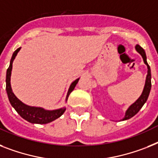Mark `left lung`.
<instances>
[{
    "label": "left lung",
    "instance_id": "left-lung-1",
    "mask_svg": "<svg viewBox=\"0 0 158 158\" xmlns=\"http://www.w3.org/2000/svg\"><path fill=\"white\" fill-rule=\"evenodd\" d=\"M135 49L138 52L140 53V55L143 57V60H144V64L147 65L148 67V74H147L146 77V81H145V85H144V90L142 92V94L140 95V97L136 100V102H135L132 105L130 106V107L127 109V110L126 111V114H125V117L123 118V120H126V119H128V118L133 117L136 113H138V111L141 109V107L144 106V104L146 102L147 99H148V95H149V92H150L151 89V70L149 65L148 64L146 60V55L144 52V50L140 45H136L135 46Z\"/></svg>",
    "mask_w": 158,
    "mask_h": 158
}]
</instances>
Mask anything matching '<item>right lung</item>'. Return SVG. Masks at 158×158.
<instances>
[{
    "instance_id": "add662e5",
    "label": "right lung",
    "mask_w": 158,
    "mask_h": 158,
    "mask_svg": "<svg viewBox=\"0 0 158 158\" xmlns=\"http://www.w3.org/2000/svg\"><path fill=\"white\" fill-rule=\"evenodd\" d=\"M21 48H18L13 54V56L10 60V67L8 68L7 73H6V92H7L8 98L10 100V103L12 106L16 110L18 114H20V116L26 119L27 121L32 123H40V124H45L52 122V121L56 119L57 118L60 117L65 111V108H60L58 110H46L40 107H33V106H29L26 105L23 103L20 100L18 99V98L14 95L13 93L10 85V76H11V71H12V64L14 61V58L16 57L17 54L19 52ZM79 78L74 81L71 84L68 92L67 98L66 100L68 99V97L69 96L70 93L73 90L76 85L77 84Z\"/></svg>"
}]
</instances>
